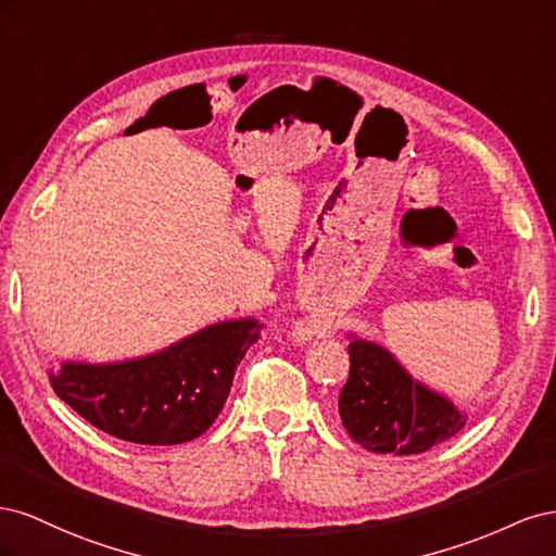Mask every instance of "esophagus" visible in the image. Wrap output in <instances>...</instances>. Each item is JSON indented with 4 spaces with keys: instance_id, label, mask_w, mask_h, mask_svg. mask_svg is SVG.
Here are the masks:
<instances>
[{
    "instance_id": "34e87169",
    "label": "esophagus",
    "mask_w": 556,
    "mask_h": 556,
    "mask_svg": "<svg viewBox=\"0 0 556 556\" xmlns=\"http://www.w3.org/2000/svg\"><path fill=\"white\" fill-rule=\"evenodd\" d=\"M296 336H299L301 341H311L313 336H325V327H323V325H313V323L301 325V327L296 329Z\"/></svg>"
}]
</instances>
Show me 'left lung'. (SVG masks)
Here are the masks:
<instances>
[{"instance_id":"left-lung-1","label":"left lung","mask_w":556,"mask_h":556,"mask_svg":"<svg viewBox=\"0 0 556 556\" xmlns=\"http://www.w3.org/2000/svg\"><path fill=\"white\" fill-rule=\"evenodd\" d=\"M339 413L350 439L380 454H419L452 439L466 413L408 376L384 348L352 336Z\"/></svg>"}]
</instances>
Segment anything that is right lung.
<instances>
[{
    "label": "right lung",
    "mask_w": 556,
    "mask_h": 556,
    "mask_svg": "<svg viewBox=\"0 0 556 556\" xmlns=\"http://www.w3.org/2000/svg\"><path fill=\"white\" fill-rule=\"evenodd\" d=\"M257 319L201 329L155 355L117 364L64 362L55 394L97 429L139 445L188 443L220 415L233 371L260 339Z\"/></svg>",
    "instance_id": "1"
}]
</instances>
